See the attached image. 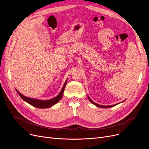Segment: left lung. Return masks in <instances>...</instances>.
I'll return each instance as SVG.
<instances>
[{"instance_id": "left-lung-1", "label": "left lung", "mask_w": 149, "mask_h": 149, "mask_svg": "<svg viewBox=\"0 0 149 149\" xmlns=\"http://www.w3.org/2000/svg\"><path fill=\"white\" fill-rule=\"evenodd\" d=\"M88 99H89V101L91 102L92 104H93L94 105H95L96 107H101V108H109V107H113V106H116V105H118V104H114V105H111V106H102V105H100V104H97V103H95L94 102V101H93L91 100V98H90L88 96ZM123 101V102H124Z\"/></svg>"}]
</instances>
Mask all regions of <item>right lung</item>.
I'll use <instances>...</instances> for the list:
<instances>
[{"mask_svg":"<svg viewBox=\"0 0 149 149\" xmlns=\"http://www.w3.org/2000/svg\"><path fill=\"white\" fill-rule=\"evenodd\" d=\"M67 80L68 79H66V81L65 82L63 86L60 93L58 94L56 97L50 99V100H38V99L29 97L24 96L23 94H22L20 92L18 91L17 89H16V91L22 100L27 103L30 104V105L33 106L35 107L40 108V109H45V108H48L54 106L55 104H56L58 102H59V101H60V100L63 96V92L65 88V86L67 82Z\"/></svg>","mask_w":149,"mask_h":149,"instance_id":"right-lung-1","label":"right lung"}]
</instances>
